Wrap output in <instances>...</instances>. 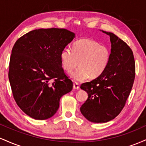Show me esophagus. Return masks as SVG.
Wrapping results in <instances>:
<instances>
[{
    "instance_id": "obj_1",
    "label": "esophagus",
    "mask_w": 146,
    "mask_h": 146,
    "mask_svg": "<svg viewBox=\"0 0 146 146\" xmlns=\"http://www.w3.org/2000/svg\"><path fill=\"white\" fill-rule=\"evenodd\" d=\"M79 88H80V86H79L78 83H73V90H78L79 89Z\"/></svg>"
}]
</instances>
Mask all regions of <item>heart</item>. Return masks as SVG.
Segmentation results:
<instances>
[{
	"mask_svg": "<svg viewBox=\"0 0 146 146\" xmlns=\"http://www.w3.org/2000/svg\"><path fill=\"white\" fill-rule=\"evenodd\" d=\"M62 66L70 73L80 65L71 77L76 82H83L88 77L96 78L106 71L110 60V51L104 45L90 39L75 41L73 48L66 47L60 54Z\"/></svg>",
	"mask_w": 146,
	"mask_h": 146,
	"instance_id": "b5f03b06",
	"label": "heart"
}]
</instances>
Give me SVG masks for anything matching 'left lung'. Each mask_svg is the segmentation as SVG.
I'll use <instances>...</instances> for the list:
<instances>
[{"instance_id": "obj_1", "label": "left lung", "mask_w": 146, "mask_h": 146, "mask_svg": "<svg viewBox=\"0 0 146 146\" xmlns=\"http://www.w3.org/2000/svg\"><path fill=\"white\" fill-rule=\"evenodd\" d=\"M103 32L110 36L111 42L109 64L100 76L80 86L88 95L80 111L88 121L94 123L108 122L121 113L135 78L131 48L114 33Z\"/></svg>"}]
</instances>
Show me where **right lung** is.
Segmentation results:
<instances>
[{
  "mask_svg": "<svg viewBox=\"0 0 146 146\" xmlns=\"http://www.w3.org/2000/svg\"><path fill=\"white\" fill-rule=\"evenodd\" d=\"M75 38L65 29H35L16 40L11 51L9 80L15 101L35 119L55 115L73 82L62 67L60 54Z\"/></svg>",
  "mask_w": 146,
  "mask_h": 146,
  "instance_id": "obj_1",
  "label": "right lung"
}]
</instances>
